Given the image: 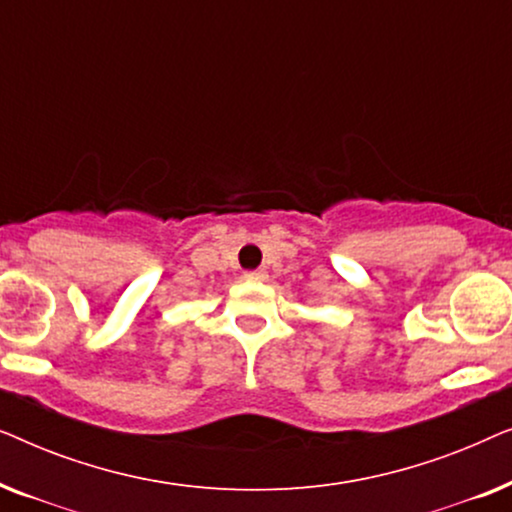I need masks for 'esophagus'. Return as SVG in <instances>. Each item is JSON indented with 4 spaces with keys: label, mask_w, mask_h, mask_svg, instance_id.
<instances>
[{
    "label": "esophagus",
    "mask_w": 512,
    "mask_h": 512,
    "mask_svg": "<svg viewBox=\"0 0 512 512\" xmlns=\"http://www.w3.org/2000/svg\"><path fill=\"white\" fill-rule=\"evenodd\" d=\"M244 279H247V282H265V279H268V272H265V270H249V272H244Z\"/></svg>",
    "instance_id": "esophagus-1"
}]
</instances>
